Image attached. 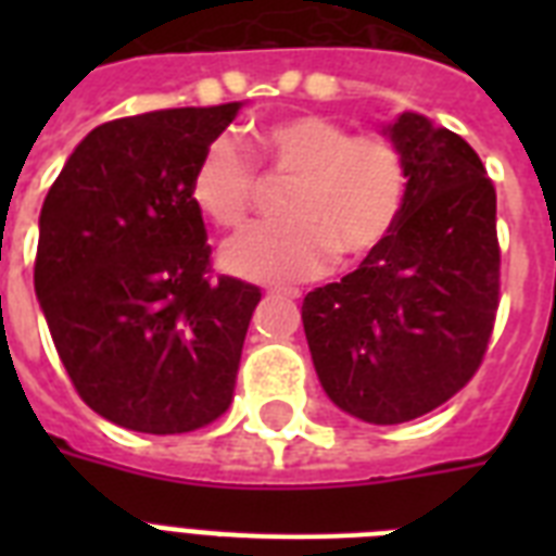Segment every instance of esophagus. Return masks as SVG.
I'll use <instances>...</instances> for the list:
<instances>
[{
    "label": "esophagus",
    "mask_w": 556,
    "mask_h": 556,
    "mask_svg": "<svg viewBox=\"0 0 556 556\" xmlns=\"http://www.w3.org/2000/svg\"><path fill=\"white\" fill-rule=\"evenodd\" d=\"M274 294L277 296H286V300H300V291H296V288H277V291H274Z\"/></svg>",
    "instance_id": "obj_1"
}]
</instances>
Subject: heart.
<instances>
[{
	"label": "heart",
	"mask_w": 556,
	"mask_h": 556,
	"mask_svg": "<svg viewBox=\"0 0 556 556\" xmlns=\"http://www.w3.org/2000/svg\"><path fill=\"white\" fill-rule=\"evenodd\" d=\"M256 143L279 176L294 178L286 222L251 225L222 244L227 274L251 282H296L329 270L334 253L355 262L392 233L406 195V167L392 141L352 135L317 112L277 117L256 129ZM253 192V169L233 138H216L195 161L190 199L201 216L239 225Z\"/></svg>",
	"instance_id": "1"
}]
</instances>
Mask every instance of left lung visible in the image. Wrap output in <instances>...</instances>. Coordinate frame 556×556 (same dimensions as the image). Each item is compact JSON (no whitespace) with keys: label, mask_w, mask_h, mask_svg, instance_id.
Returning a JSON list of instances; mask_svg holds the SVG:
<instances>
[{"label":"left lung","mask_w":556,"mask_h":556,"mask_svg":"<svg viewBox=\"0 0 556 556\" xmlns=\"http://www.w3.org/2000/svg\"><path fill=\"white\" fill-rule=\"evenodd\" d=\"M380 135L406 167L392 233L361 268L303 300L331 404L366 424L432 413L479 369L500 305L496 190L473 147L418 112Z\"/></svg>","instance_id":"obj_1"}]
</instances>
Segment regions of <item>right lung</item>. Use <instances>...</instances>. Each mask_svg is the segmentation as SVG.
Listing matches in <instances>:
<instances>
[{
	"label": "right lung",
	"mask_w": 556,
	"mask_h": 556,
	"mask_svg": "<svg viewBox=\"0 0 556 556\" xmlns=\"http://www.w3.org/2000/svg\"><path fill=\"white\" fill-rule=\"evenodd\" d=\"M244 103L121 117L91 129L39 210L34 291L74 389L106 421L176 435L230 406L262 294L210 282L190 199L195 161Z\"/></svg>",
	"instance_id": "add662e5"
}]
</instances>
